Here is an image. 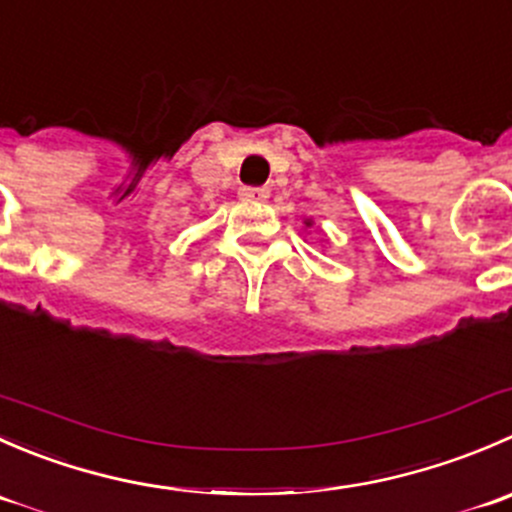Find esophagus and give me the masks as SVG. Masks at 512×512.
Returning a JSON list of instances; mask_svg holds the SVG:
<instances>
[{
    "mask_svg": "<svg viewBox=\"0 0 512 512\" xmlns=\"http://www.w3.org/2000/svg\"><path fill=\"white\" fill-rule=\"evenodd\" d=\"M240 198L242 200H267V198H270V190H267V188H250V185H245V188H240Z\"/></svg>",
    "mask_w": 512,
    "mask_h": 512,
    "instance_id": "esophagus-1",
    "label": "esophagus"
}]
</instances>
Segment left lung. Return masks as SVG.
Segmentation results:
<instances>
[{
	"mask_svg": "<svg viewBox=\"0 0 512 512\" xmlns=\"http://www.w3.org/2000/svg\"><path fill=\"white\" fill-rule=\"evenodd\" d=\"M304 225H307V227H309V225H312V220H307V223H304Z\"/></svg>",
	"mask_w": 512,
	"mask_h": 512,
	"instance_id": "1",
	"label": "left lung"
}]
</instances>
